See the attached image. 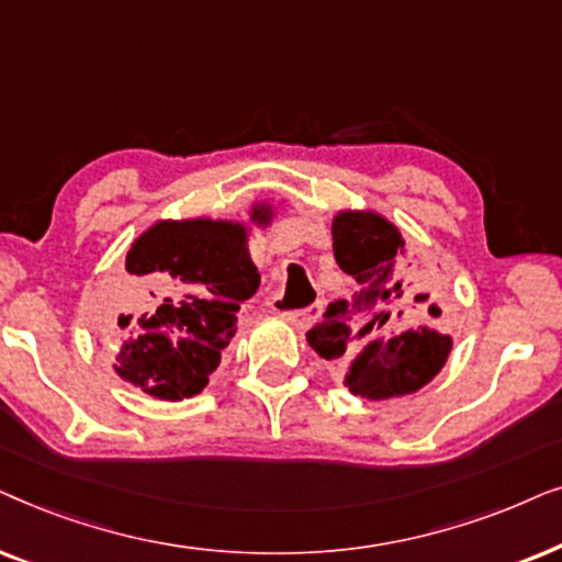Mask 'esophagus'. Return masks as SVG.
<instances>
[{"mask_svg": "<svg viewBox=\"0 0 562 562\" xmlns=\"http://www.w3.org/2000/svg\"><path fill=\"white\" fill-rule=\"evenodd\" d=\"M318 316H321L318 303H313L308 308H301V311H282V318H285L288 324H293L295 328H308Z\"/></svg>", "mask_w": 562, "mask_h": 562, "instance_id": "1", "label": "esophagus"}]
</instances>
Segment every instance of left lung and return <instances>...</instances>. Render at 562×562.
Returning <instances> with one entry per match:
<instances>
[{
	"mask_svg": "<svg viewBox=\"0 0 562 562\" xmlns=\"http://www.w3.org/2000/svg\"><path fill=\"white\" fill-rule=\"evenodd\" d=\"M334 257L355 277L349 301H334L305 334L318 357L339 364L344 385L368 401L422 391L445 368L452 336L431 326L442 316L439 280L414 269L401 231L372 211H341L331 223Z\"/></svg>",
	"mask_w": 562,
	"mask_h": 562,
	"instance_id": "obj_1",
	"label": "left lung"
}]
</instances>
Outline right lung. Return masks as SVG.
<instances>
[{
  "mask_svg": "<svg viewBox=\"0 0 562 562\" xmlns=\"http://www.w3.org/2000/svg\"><path fill=\"white\" fill-rule=\"evenodd\" d=\"M272 207L254 205L267 226ZM249 234L234 221H159L125 257L131 301L117 318L115 372L161 401L198 395L236 334V313L257 293Z\"/></svg>",
  "mask_w": 562,
  "mask_h": 562,
  "instance_id": "1",
  "label": "right lung"
}]
</instances>
